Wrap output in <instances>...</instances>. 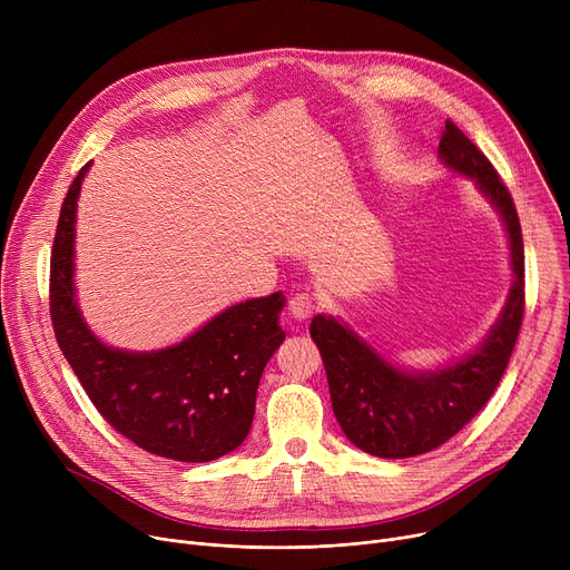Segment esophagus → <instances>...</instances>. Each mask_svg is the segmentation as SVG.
Listing matches in <instances>:
<instances>
[{
	"instance_id": "esophagus-1",
	"label": "esophagus",
	"mask_w": 570,
	"mask_h": 570,
	"mask_svg": "<svg viewBox=\"0 0 570 570\" xmlns=\"http://www.w3.org/2000/svg\"><path fill=\"white\" fill-rule=\"evenodd\" d=\"M316 312V301L309 293H295L288 301V314L295 321H307Z\"/></svg>"
}]
</instances>
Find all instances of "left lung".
Returning a JSON list of instances; mask_svg holds the SVG:
<instances>
[{
	"label": "left lung",
	"mask_w": 570,
	"mask_h": 570,
	"mask_svg": "<svg viewBox=\"0 0 570 570\" xmlns=\"http://www.w3.org/2000/svg\"><path fill=\"white\" fill-rule=\"evenodd\" d=\"M439 157L451 170L475 179L501 215L511 243L513 286L488 340L455 365L404 372L333 316L318 314L309 325L340 428L361 451L385 460L434 451L488 404L511 361L524 316V245L511 191L451 119H445Z\"/></svg>",
	"instance_id": "8db88e82"
}]
</instances>
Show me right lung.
I'll return each mask as SVG.
<instances>
[{"label":"right lung","mask_w":570,"mask_h":570,"mask_svg":"<svg viewBox=\"0 0 570 570\" xmlns=\"http://www.w3.org/2000/svg\"><path fill=\"white\" fill-rule=\"evenodd\" d=\"M80 168L59 209L50 256V318L59 348L106 423L142 451L177 462H213L249 434L256 391L284 342L282 293L239 303L175 346L131 353L106 346L80 316L73 288Z\"/></svg>","instance_id":"right-lung-1"}]
</instances>
